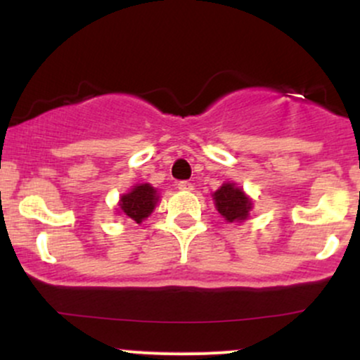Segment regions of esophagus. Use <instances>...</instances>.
Here are the masks:
<instances>
[{
	"instance_id": "obj_1",
	"label": "esophagus",
	"mask_w": 360,
	"mask_h": 360,
	"mask_svg": "<svg viewBox=\"0 0 360 360\" xmlns=\"http://www.w3.org/2000/svg\"><path fill=\"white\" fill-rule=\"evenodd\" d=\"M177 188H179L181 191H191L193 184L189 183V181H179V183H177Z\"/></svg>"
}]
</instances>
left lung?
<instances>
[{"mask_svg":"<svg viewBox=\"0 0 360 360\" xmlns=\"http://www.w3.org/2000/svg\"><path fill=\"white\" fill-rule=\"evenodd\" d=\"M214 205L218 213L229 221H240L249 217L252 201L245 196V193L235 184H223L217 193L213 194Z\"/></svg>","mask_w":360,"mask_h":360,"instance_id":"left-lung-1","label":"left lung"}]
</instances>
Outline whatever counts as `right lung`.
<instances>
[{
  "instance_id": "1",
  "label": "right lung",
  "mask_w": 360,
  "mask_h": 360,
  "mask_svg": "<svg viewBox=\"0 0 360 360\" xmlns=\"http://www.w3.org/2000/svg\"><path fill=\"white\" fill-rule=\"evenodd\" d=\"M157 200L159 198L155 196V189L150 184H140L120 198V208H122L123 214L140 223L154 212Z\"/></svg>"
}]
</instances>
